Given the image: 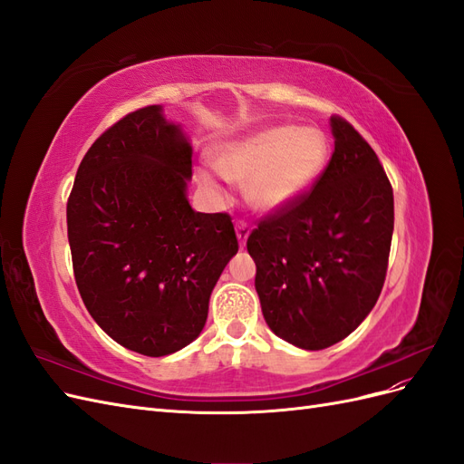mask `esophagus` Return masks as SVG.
Masks as SVG:
<instances>
[{
	"label": "esophagus",
	"mask_w": 464,
	"mask_h": 464,
	"mask_svg": "<svg viewBox=\"0 0 464 464\" xmlns=\"http://www.w3.org/2000/svg\"><path fill=\"white\" fill-rule=\"evenodd\" d=\"M249 230H251V228H249V224H247L246 220H242V218L236 220V236H237V242H240L242 247L246 246Z\"/></svg>",
	"instance_id": "esophagus-1"
}]
</instances>
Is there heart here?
Masks as SVG:
<instances>
[{
	"mask_svg": "<svg viewBox=\"0 0 464 464\" xmlns=\"http://www.w3.org/2000/svg\"><path fill=\"white\" fill-rule=\"evenodd\" d=\"M327 137L315 128L275 125L224 145L215 168L234 184L247 186L249 199L261 208H280L312 184L327 162ZM201 181L217 189L203 172Z\"/></svg>",
	"mask_w": 464,
	"mask_h": 464,
	"instance_id": "obj_1",
	"label": "heart"
}]
</instances>
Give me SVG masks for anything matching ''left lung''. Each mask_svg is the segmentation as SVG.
<instances>
[{"label":"left lung","mask_w":464,"mask_h":464,"mask_svg":"<svg viewBox=\"0 0 464 464\" xmlns=\"http://www.w3.org/2000/svg\"><path fill=\"white\" fill-rule=\"evenodd\" d=\"M334 150L314 186L247 237L271 331L305 350L346 339L382 294L395 203L391 181L353 123L331 116Z\"/></svg>","instance_id":"obj_1"}]
</instances>
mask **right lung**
<instances>
[{"instance_id": "obj_1", "label": "right lung", "mask_w": 464, "mask_h": 464, "mask_svg": "<svg viewBox=\"0 0 464 464\" xmlns=\"http://www.w3.org/2000/svg\"><path fill=\"white\" fill-rule=\"evenodd\" d=\"M191 147L160 106L118 120L82 157L67 199L73 275L118 344L166 356L198 339L208 298L237 251L228 213L186 199Z\"/></svg>"}]
</instances>
